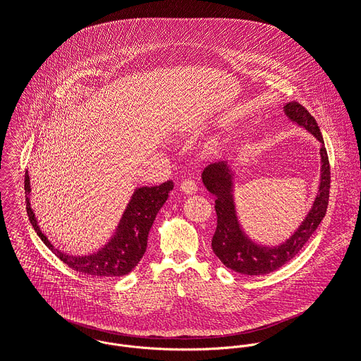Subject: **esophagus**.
Listing matches in <instances>:
<instances>
[{"label": "esophagus", "mask_w": 361, "mask_h": 361, "mask_svg": "<svg viewBox=\"0 0 361 361\" xmlns=\"http://www.w3.org/2000/svg\"><path fill=\"white\" fill-rule=\"evenodd\" d=\"M180 190L187 195H192L197 192V184L192 180H184L180 184Z\"/></svg>", "instance_id": "obj_1"}]
</instances>
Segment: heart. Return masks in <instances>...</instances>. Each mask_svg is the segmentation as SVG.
I'll use <instances>...</instances> for the list:
<instances>
[{"mask_svg": "<svg viewBox=\"0 0 361 361\" xmlns=\"http://www.w3.org/2000/svg\"><path fill=\"white\" fill-rule=\"evenodd\" d=\"M219 145H221V139L219 137H215V139H212L209 142V147L211 149H216V147H219Z\"/></svg>", "mask_w": 361, "mask_h": 361, "instance_id": "obj_1", "label": "heart"}]
</instances>
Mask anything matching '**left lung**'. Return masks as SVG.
I'll return each mask as SVG.
<instances>
[{
    "instance_id": "8db88e82",
    "label": "left lung",
    "mask_w": 361,
    "mask_h": 361,
    "mask_svg": "<svg viewBox=\"0 0 361 361\" xmlns=\"http://www.w3.org/2000/svg\"><path fill=\"white\" fill-rule=\"evenodd\" d=\"M284 114L290 121L312 133L321 143V183L318 194L305 219L286 242L279 246L260 245L243 231L233 197L235 171L228 161L212 163L201 174L205 188L215 195L218 224L212 238V250L228 269L240 274L263 276L287 264L300 253L326 214L331 166L319 126L315 118L298 102L291 101L286 104Z\"/></svg>"
}]
</instances>
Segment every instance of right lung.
<instances>
[{"label":"right lung","instance_id":"add662e5","mask_svg":"<svg viewBox=\"0 0 361 361\" xmlns=\"http://www.w3.org/2000/svg\"><path fill=\"white\" fill-rule=\"evenodd\" d=\"M173 187V181H166L154 187L136 188L111 239L94 253L75 256L54 247L42 232L30 207V180L27 171L25 173L26 211L37 236L70 269L97 277H121L135 269L146 252L147 236L156 215L167 201Z\"/></svg>","mask_w":361,"mask_h":361}]
</instances>
